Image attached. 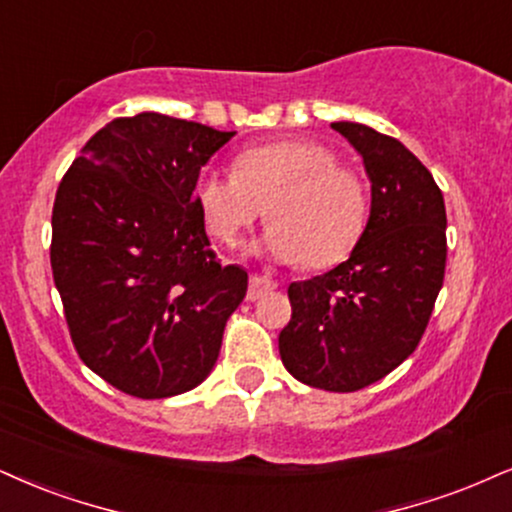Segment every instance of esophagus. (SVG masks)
I'll list each match as a JSON object with an SVG mask.
<instances>
[{
	"label": "esophagus",
	"instance_id": "1",
	"mask_svg": "<svg viewBox=\"0 0 512 512\" xmlns=\"http://www.w3.org/2000/svg\"><path fill=\"white\" fill-rule=\"evenodd\" d=\"M273 289H277V282L275 280H270V277H266V275H251L249 292H246V299L256 301V299H261V296H266V294L273 292Z\"/></svg>",
	"mask_w": 512,
	"mask_h": 512
}]
</instances>
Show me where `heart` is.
<instances>
[{
    "mask_svg": "<svg viewBox=\"0 0 512 512\" xmlns=\"http://www.w3.org/2000/svg\"><path fill=\"white\" fill-rule=\"evenodd\" d=\"M194 204L208 235L225 246L242 244L266 208L268 254L313 270L349 258L368 225L363 175L311 140L246 147L232 161V173L201 170Z\"/></svg>",
    "mask_w": 512,
    "mask_h": 512,
    "instance_id": "1",
    "label": "heart"
}]
</instances>
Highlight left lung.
<instances>
[{
    "label": "left lung",
    "instance_id": "8db88e82",
    "mask_svg": "<svg viewBox=\"0 0 512 512\" xmlns=\"http://www.w3.org/2000/svg\"><path fill=\"white\" fill-rule=\"evenodd\" d=\"M363 156L370 220L349 261L292 282L280 356L299 382L358 391L418 349L446 270V208L432 173L399 140L332 123Z\"/></svg>",
    "mask_w": 512,
    "mask_h": 512
}]
</instances>
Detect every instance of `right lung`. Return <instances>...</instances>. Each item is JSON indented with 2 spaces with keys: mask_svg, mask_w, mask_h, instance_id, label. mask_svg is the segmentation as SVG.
I'll list each match as a JSON object with an SVG mask.
<instances>
[{
  "mask_svg": "<svg viewBox=\"0 0 512 512\" xmlns=\"http://www.w3.org/2000/svg\"><path fill=\"white\" fill-rule=\"evenodd\" d=\"M232 135L154 111L113 118L56 189L49 258L73 346L137 399L204 382L246 294L194 204L201 166Z\"/></svg>",
  "mask_w": 512,
  "mask_h": 512,
  "instance_id": "right-lung-1",
  "label": "right lung"
}]
</instances>
